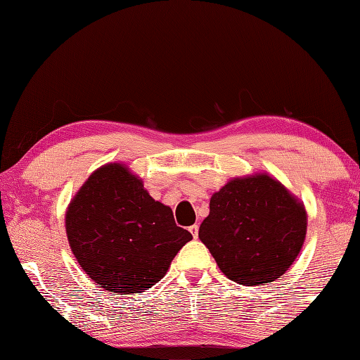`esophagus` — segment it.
<instances>
[{"mask_svg": "<svg viewBox=\"0 0 360 360\" xmlns=\"http://www.w3.org/2000/svg\"><path fill=\"white\" fill-rule=\"evenodd\" d=\"M189 231H191V234H193L194 238L198 237V225H193V226L189 228Z\"/></svg>", "mask_w": 360, "mask_h": 360, "instance_id": "34e87169", "label": "esophagus"}]
</instances>
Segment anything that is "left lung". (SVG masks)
Listing matches in <instances>:
<instances>
[{
  "label": "left lung",
  "instance_id": "1",
  "mask_svg": "<svg viewBox=\"0 0 360 360\" xmlns=\"http://www.w3.org/2000/svg\"><path fill=\"white\" fill-rule=\"evenodd\" d=\"M305 205L268 172L231 179L214 193L198 237L220 271L238 285L283 276L307 237Z\"/></svg>",
  "mask_w": 360,
  "mask_h": 360
}]
</instances>
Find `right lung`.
<instances>
[{
    "mask_svg": "<svg viewBox=\"0 0 360 360\" xmlns=\"http://www.w3.org/2000/svg\"><path fill=\"white\" fill-rule=\"evenodd\" d=\"M72 254L91 281L118 294H137L167 273L189 240L169 206L154 200L123 163L95 169L66 210Z\"/></svg>",
    "mask_w": 360,
    "mask_h": 360,
    "instance_id": "add662e5",
    "label": "right lung"
}]
</instances>
